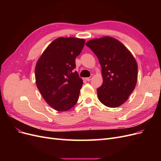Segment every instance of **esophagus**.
Returning <instances> with one entry per match:
<instances>
[{"instance_id":"esophagus-1","label":"esophagus","mask_w":161,"mask_h":161,"mask_svg":"<svg viewBox=\"0 0 161 161\" xmlns=\"http://www.w3.org/2000/svg\"><path fill=\"white\" fill-rule=\"evenodd\" d=\"M93 76H93V75H91V76L90 77H88V78H86V79H85L86 80V81H90V80H91V79H92V78H93Z\"/></svg>"}]
</instances>
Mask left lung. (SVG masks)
Returning a JSON list of instances; mask_svg holds the SVG:
<instances>
[{"mask_svg": "<svg viewBox=\"0 0 161 161\" xmlns=\"http://www.w3.org/2000/svg\"><path fill=\"white\" fill-rule=\"evenodd\" d=\"M98 58L103 84L97 96L109 108H118L128 100L138 79V64L122 43L109 36L92 39L86 43Z\"/></svg>", "mask_w": 161, "mask_h": 161, "instance_id": "8db88e82", "label": "left lung"}]
</instances>
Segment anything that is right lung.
Masks as SVG:
<instances>
[{"mask_svg":"<svg viewBox=\"0 0 161 161\" xmlns=\"http://www.w3.org/2000/svg\"><path fill=\"white\" fill-rule=\"evenodd\" d=\"M85 43L84 39L58 37L48 45L36 63L37 89L46 103L58 111L70 109L79 99L82 80L73 70Z\"/></svg>","mask_w":161,"mask_h":161,"instance_id":"add662e5","label":"right lung"}]
</instances>
